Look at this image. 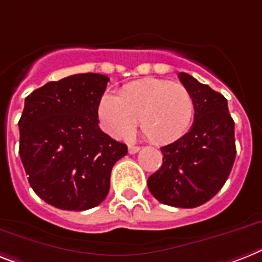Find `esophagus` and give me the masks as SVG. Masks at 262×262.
<instances>
[{
  "label": "esophagus",
  "instance_id": "obj_1",
  "mask_svg": "<svg viewBox=\"0 0 262 262\" xmlns=\"http://www.w3.org/2000/svg\"><path fill=\"white\" fill-rule=\"evenodd\" d=\"M127 150H129V153H130V155H135V153H137L138 150H140V146L133 145V144H129V146H127Z\"/></svg>",
  "mask_w": 262,
  "mask_h": 262
}]
</instances>
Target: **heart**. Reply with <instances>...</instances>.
Here are the masks:
<instances>
[{"label": "heart", "mask_w": 262, "mask_h": 262, "mask_svg": "<svg viewBox=\"0 0 262 262\" xmlns=\"http://www.w3.org/2000/svg\"><path fill=\"white\" fill-rule=\"evenodd\" d=\"M193 113L195 101L186 86L155 78L125 84L118 97L105 93L98 102V117L112 137H129L138 121L142 135L156 144L182 137Z\"/></svg>", "instance_id": "obj_1"}]
</instances>
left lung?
I'll return each instance as SVG.
<instances>
[{"instance_id": "8db88e82", "label": "left lung", "mask_w": 262, "mask_h": 262, "mask_svg": "<svg viewBox=\"0 0 262 262\" xmlns=\"http://www.w3.org/2000/svg\"><path fill=\"white\" fill-rule=\"evenodd\" d=\"M178 76L195 101L193 124L160 148L163 164L148 178V188L164 205L192 208L216 195L230 175L237 153L234 121L222 94L186 72Z\"/></svg>"}]
</instances>
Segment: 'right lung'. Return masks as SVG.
<instances>
[{
	"instance_id": "add662e5",
	"label": "right lung",
	"mask_w": 262,
	"mask_h": 262,
	"mask_svg": "<svg viewBox=\"0 0 262 262\" xmlns=\"http://www.w3.org/2000/svg\"><path fill=\"white\" fill-rule=\"evenodd\" d=\"M107 82L101 74H76L25 98L18 152L32 190L48 205L83 211L109 192L112 168L127 146L98 126Z\"/></svg>"
}]
</instances>
